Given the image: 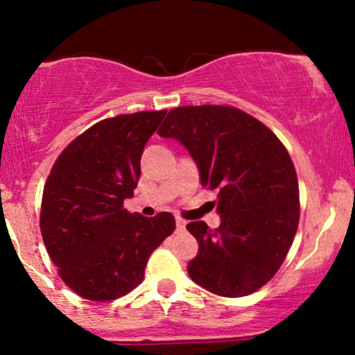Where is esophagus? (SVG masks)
Returning a JSON list of instances; mask_svg holds the SVG:
<instances>
[{"instance_id":"esophagus-1","label":"esophagus","mask_w":355,"mask_h":355,"mask_svg":"<svg viewBox=\"0 0 355 355\" xmlns=\"http://www.w3.org/2000/svg\"><path fill=\"white\" fill-rule=\"evenodd\" d=\"M185 225H187L185 220L180 218V217H177V229L178 230H183V229H185Z\"/></svg>"}]
</instances>
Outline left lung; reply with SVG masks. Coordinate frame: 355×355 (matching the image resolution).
I'll list each match as a JSON object with an SVG mask.
<instances>
[{
	"label": "left lung",
	"instance_id": "left-lung-1",
	"mask_svg": "<svg viewBox=\"0 0 355 355\" xmlns=\"http://www.w3.org/2000/svg\"><path fill=\"white\" fill-rule=\"evenodd\" d=\"M158 135L177 138L200 168V183L218 190V229L190 222L198 255L193 282L220 297H243L277 274L300 217L295 166L268 126L230 105L170 110Z\"/></svg>",
	"mask_w": 355,
	"mask_h": 355
}]
</instances>
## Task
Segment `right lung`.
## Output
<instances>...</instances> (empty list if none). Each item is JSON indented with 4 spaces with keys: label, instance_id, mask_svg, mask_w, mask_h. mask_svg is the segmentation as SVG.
Segmentation results:
<instances>
[{
    "label": "right lung",
    "instance_id": "add662e5",
    "mask_svg": "<svg viewBox=\"0 0 355 355\" xmlns=\"http://www.w3.org/2000/svg\"><path fill=\"white\" fill-rule=\"evenodd\" d=\"M166 110L105 118L56 158L43 189L40 229L58 275L95 302L141 284L152 252L175 230V217L123 209L140 178V158Z\"/></svg>",
    "mask_w": 355,
    "mask_h": 355
}]
</instances>
